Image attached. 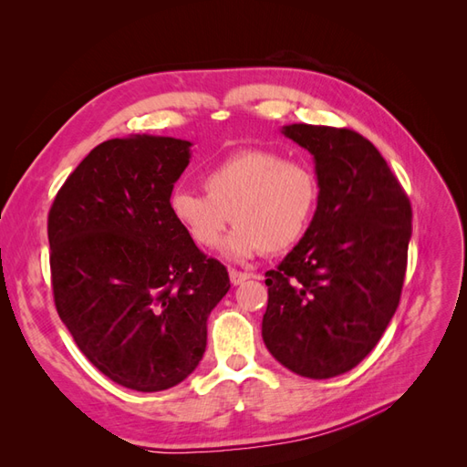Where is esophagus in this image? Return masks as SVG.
<instances>
[{"label":"esophagus","instance_id":"34e87169","mask_svg":"<svg viewBox=\"0 0 467 467\" xmlns=\"http://www.w3.org/2000/svg\"><path fill=\"white\" fill-rule=\"evenodd\" d=\"M249 278L247 273H242V271H235V268H230V282L234 286L242 285V282H245Z\"/></svg>","mask_w":467,"mask_h":467}]
</instances>
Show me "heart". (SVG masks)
I'll use <instances>...</instances> for the list:
<instances>
[{
	"mask_svg": "<svg viewBox=\"0 0 467 467\" xmlns=\"http://www.w3.org/2000/svg\"><path fill=\"white\" fill-rule=\"evenodd\" d=\"M206 194L175 189L169 214L201 249L216 247L225 225L235 228L222 255L242 263L257 253H282L306 235L319 204L314 169L271 150H237L202 173Z\"/></svg>",
	"mask_w": 467,
	"mask_h": 467,
	"instance_id": "heart-1",
	"label": "heart"
}]
</instances>
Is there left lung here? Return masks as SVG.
<instances>
[{"mask_svg":"<svg viewBox=\"0 0 467 467\" xmlns=\"http://www.w3.org/2000/svg\"><path fill=\"white\" fill-rule=\"evenodd\" d=\"M314 155L319 204L306 235L266 271L263 341L294 374H345L378 345L400 306L411 204L381 153L348 129L282 126Z\"/></svg>","mask_w":467,"mask_h":467,"instance_id":"obj_1","label":"left lung"}]
</instances>
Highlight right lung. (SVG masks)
<instances>
[{"label":"right lung","instance_id":"1","mask_svg":"<svg viewBox=\"0 0 467 467\" xmlns=\"http://www.w3.org/2000/svg\"><path fill=\"white\" fill-rule=\"evenodd\" d=\"M191 146L150 134L107 140L48 214L58 316L99 372L136 391H163L194 372L208 316L230 290L225 266L169 214Z\"/></svg>","mask_w":467,"mask_h":467}]
</instances>
